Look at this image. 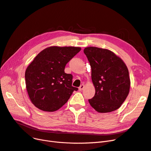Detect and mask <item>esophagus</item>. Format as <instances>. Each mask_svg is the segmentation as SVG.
Wrapping results in <instances>:
<instances>
[{
	"label": "esophagus",
	"instance_id": "1",
	"mask_svg": "<svg viewBox=\"0 0 151 151\" xmlns=\"http://www.w3.org/2000/svg\"><path fill=\"white\" fill-rule=\"evenodd\" d=\"M84 84L81 85V86L79 87V91H82L83 89H84Z\"/></svg>",
	"mask_w": 151,
	"mask_h": 151
}]
</instances>
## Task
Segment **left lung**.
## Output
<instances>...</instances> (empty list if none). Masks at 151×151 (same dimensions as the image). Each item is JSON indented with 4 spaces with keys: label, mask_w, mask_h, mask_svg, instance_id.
<instances>
[{
    "label": "left lung",
    "mask_w": 151,
    "mask_h": 151,
    "mask_svg": "<svg viewBox=\"0 0 151 151\" xmlns=\"http://www.w3.org/2000/svg\"><path fill=\"white\" fill-rule=\"evenodd\" d=\"M91 67L96 93L89 99L91 106L101 113L116 111L127 98L131 85L129 70L122 60L112 51L89 47L84 50Z\"/></svg>",
    "instance_id": "left-lung-1"
}]
</instances>
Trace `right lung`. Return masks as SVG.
Listing matches in <instances>:
<instances>
[{
  "instance_id": "obj_1",
  "label": "right lung",
  "mask_w": 151,
  "mask_h": 151,
  "mask_svg": "<svg viewBox=\"0 0 151 151\" xmlns=\"http://www.w3.org/2000/svg\"><path fill=\"white\" fill-rule=\"evenodd\" d=\"M81 50L76 47H49L41 51L27 67L25 84L33 104L54 112L63 106L72 92V76L64 72L66 64Z\"/></svg>"
}]
</instances>
